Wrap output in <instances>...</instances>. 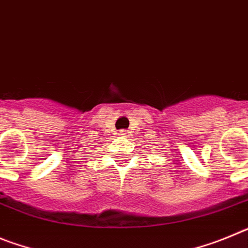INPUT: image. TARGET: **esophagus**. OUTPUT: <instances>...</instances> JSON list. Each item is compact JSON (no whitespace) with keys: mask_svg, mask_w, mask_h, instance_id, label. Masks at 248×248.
I'll list each match as a JSON object with an SVG mask.
<instances>
[{"mask_svg":"<svg viewBox=\"0 0 248 248\" xmlns=\"http://www.w3.org/2000/svg\"><path fill=\"white\" fill-rule=\"evenodd\" d=\"M126 135H128V131H126V130H119V131H118V137L124 138V137H126Z\"/></svg>","mask_w":248,"mask_h":248,"instance_id":"1","label":"esophagus"}]
</instances>
